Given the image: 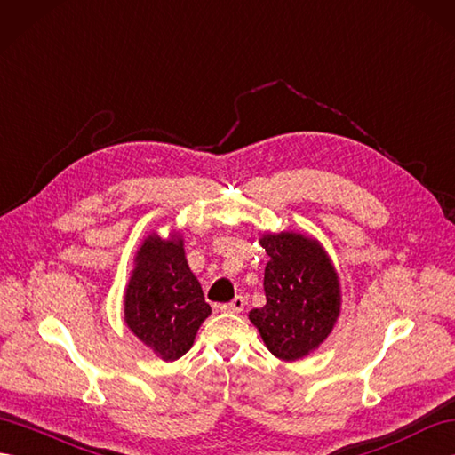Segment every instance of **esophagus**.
Masks as SVG:
<instances>
[{
    "instance_id": "esophagus-1",
    "label": "esophagus",
    "mask_w": 455,
    "mask_h": 455,
    "mask_svg": "<svg viewBox=\"0 0 455 455\" xmlns=\"http://www.w3.org/2000/svg\"><path fill=\"white\" fill-rule=\"evenodd\" d=\"M245 299H243L241 295H237L235 299H234V301H231V303H226V305H221V311H224V313H241L243 311V308H245Z\"/></svg>"
}]
</instances>
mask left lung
<instances>
[{"mask_svg":"<svg viewBox=\"0 0 455 455\" xmlns=\"http://www.w3.org/2000/svg\"><path fill=\"white\" fill-rule=\"evenodd\" d=\"M259 243L270 257L264 270L266 305L252 308L249 320L274 357L299 361L323 346L338 323V270L313 235L264 231Z\"/></svg>","mask_w":455,"mask_h":455,"instance_id":"8db88e82","label":"left lung"}]
</instances>
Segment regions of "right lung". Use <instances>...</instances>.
<instances>
[{
	"mask_svg": "<svg viewBox=\"0 0 455 455\" xmlns=\"http://www.w3.org/2000/svg\"><path fill=\"white\" fill-rule=\"evenodd\" d=\"M124 295V320L154 355L177 361L193 347L198 328L212 313L187 264L183 237L152 231L135 254Z\"/></svg>",
	"mask_w": 455,
	"mask_h": 455,
	"instance_id": "obj_1",
	"label": "right lung"
}]
</instances>
